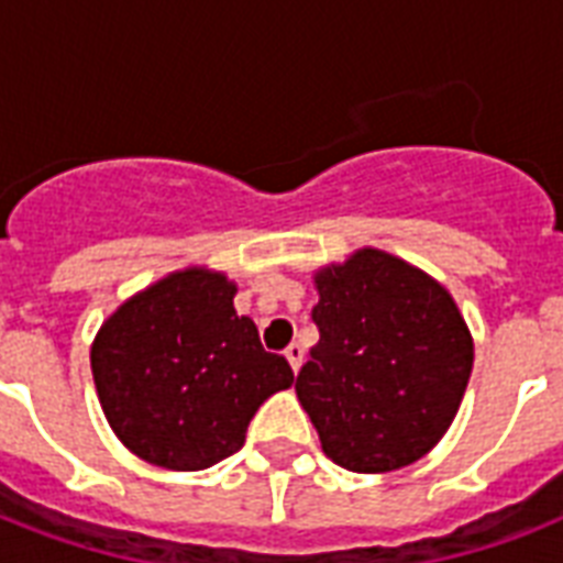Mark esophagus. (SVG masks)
Segmentation results:
<instances>
[{
    "label": "esophagus",
    "instance_id": "34e87169",
    "mask_svg": "<svg viewBox=\"0 0 563 563\" xmlns=\"http://www.w3.org/2000/svg\"><path fill=\"white\" fill-rule=\"evenodd\" d=\"M286 360H289L291 371L298 374L300 365H303V344H300V342H291L289 347H286Z\"/></svg>",
    "mask_w": 563,
    "mask_h": 563
}]
</instances>
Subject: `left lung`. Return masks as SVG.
Returning <instances> with one entry per match:
<instances>
[{
	"label": "left lung",
	"instance_id": "left-lung-1",
	"mask_svg": "<svg viewBox=\"0 0 563 563\" xmlns=\"http://www.w3.org/2000/svg\"><path fill=\"white\" fill-rule=\"evenodd\" d=\"M316 286L318 344L295 391L324 453L353 473L418 462L450 429L473 371L455 300L374 247L318 272Z\"/></svg>",
	"mask_w": 563,
	"mask_h": 563
}]
</instances>
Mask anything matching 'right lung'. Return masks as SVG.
Here are the masks:
<instances>
[{
	"mask_svg": "<svg viewBox=\"0 0 563 563\" xmlns=\"http://www.w3.org/2000/svg\"><path fill=\"white\" fill-rule=\"evenodd\" d=\"M224 274L187 268L125 300L92 342V379L119 441L169 471H203L245 444L256 409L295 383Z\"/></svg>",
	"mask_w": 563,
	"mask_h": 563,
	"instance_id": "right-lung-1",
	"label": "right lung"
}]
</instances>
